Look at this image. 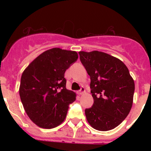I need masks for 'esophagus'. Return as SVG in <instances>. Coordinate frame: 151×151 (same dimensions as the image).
<instances>
[{"label":"esophagus","instance_id":"34e87169","mask_svg":"<svg viewBox=\"0 0 151 151\" xmlns=\"http://www.w3.org/2000/svg\"><path fill=\"white\" fill-rule=\"evenodd\" d=\"M84 92H85V89L84 87H81L80 90L77 91V93L79 95H82Z\"/></svg>","mask_w":151,"mask_h":151}]
</instances>
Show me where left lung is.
<instances>
[{"mask_svg": "<svg viewBox=\"0 0 151 151\" xmlns=\"http://www.w3.org/2000/svg\"><path fill=\"white\" fill-rule=\"evenodd\" d=\"M80 60L90 76L91 108L85 109L88 123L98 131L114 129L129 115L133 104L134 81L122 61L94 50L79 52Z\"/></svg>", "mask_w": 151, "mask_h": 151, "instance_id": "left-lung-1", "label": "left lung"}]
</instances>
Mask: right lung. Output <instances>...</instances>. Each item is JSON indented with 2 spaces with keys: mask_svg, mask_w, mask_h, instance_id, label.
<instances>
[{
  "mask_svg": "<svg viewBox=\"0 0 151 151\" xmlns=\"http://www.w3.org/2000/svg\"><path fill=\"white\" fill-rule=\"evenodd\" d=\"M75 51L55 47L37 57L25 68L19 93L26 114L42 129L57 127L65 121L76 93L66 88L65 71L76 62Z\"/></svg>",
  "mask_w": 151,
  "mask_h": 151,
  "instance_id": "add662e5",
  "label": "right lung"
}]
</instances>
